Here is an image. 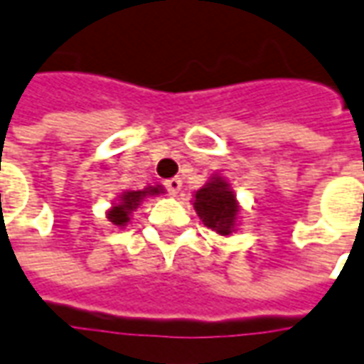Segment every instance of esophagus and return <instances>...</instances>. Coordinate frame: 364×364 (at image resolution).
Returning <instances> with one entry per match:
<instances>
[{
	"mask_svg": "<svg viewBox=\"0 0 364 364\" xmlns=\"http://www.w3.org/2000/svg\"><path fill=\"white\" fill-rule=\"evenodd\" d=\"M164 186L172 196H176L178 192H180V188H182V180H180V178H170V180H166L164 182Z\"/></svg>",
	"mask_w": 364,
	"mask_h": 364,
	"instance_id": "esophagus-1",
	"label": "esophagus"
}]
</instances>
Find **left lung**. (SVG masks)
Instances as JSON below:
<instances>
[{"mask_svg": "<svg viewBox=\"0 0 364 364\" xmlns=\"http://www.w3.org/2000/svg\"><path fill=\"white\" fill-rule=\"evenodd\" d=\"M194 210L204 226L220 236H228L236 230L238 202L230 184L222 176H212L194 194Z\"/></svg>", "mask_w": 364, "mask_h": 364, "instance_id": "left-lung-1", "label": "left lung"}]
</instances>
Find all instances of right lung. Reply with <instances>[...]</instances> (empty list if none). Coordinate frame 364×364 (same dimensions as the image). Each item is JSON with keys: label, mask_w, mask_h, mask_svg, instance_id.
<instances>
[{"label": "right lung", "mask_w": 364, "mask_h": 364, "mask_svg": "<svg viewBox=\"0 0 364 364\" xmlns=\"http://www.w3.org/2000/svg\"><path fill=\"white\" fill-rule=\"evenodd\" d=\"M160 192H164V188L160 186V184L144 188V190H128V192H124L118 198V202L108 210V220L112 224H116V226H126L130 222V214L140 206V202L146 196H156Z\"/></svg>", "instance_id": "1"}]
</instances>
